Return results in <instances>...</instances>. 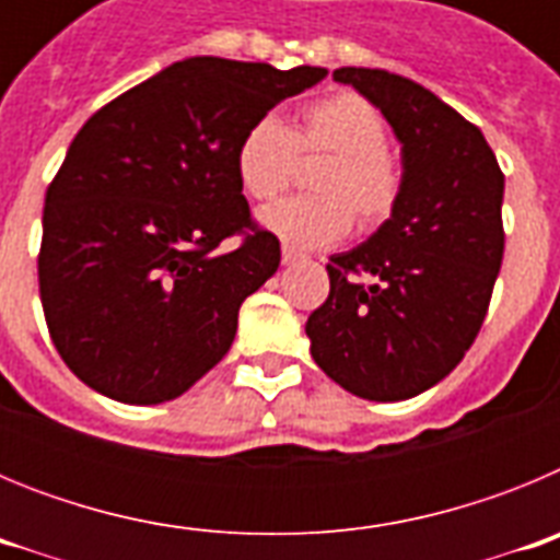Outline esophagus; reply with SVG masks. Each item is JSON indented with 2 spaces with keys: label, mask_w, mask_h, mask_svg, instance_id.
I'll return each mask as SVG.
<instances>
[{
  "label": "esophagus",
  "mask_w": 560,
  "mask_h": 560,
  "mask_svg": "<svg viewBox=\"0 0 560 560\" xmlns=\"http://www.w3.org/2000/svg\"><path fill=\"white\" fill-rule=\"evenodd\" d=\"M296 260H303V252H296V249H291V246L283 244V264L289 266V264H296Z\"/></svg>",
  "instance_id": "esophagus-1"
}]
</instances>
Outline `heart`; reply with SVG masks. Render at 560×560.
I'll list each match as a JSON object with an SVG mask.
<instances>
[{"instance_id":"b5f03b06","label":"heart","mask_w":560,"mask_h":560,"mask_svg":"<svg viewBox=\"0 0 560 560\" xmlns=\"http://www.w3.org/2000/svg\"><path fill=\"white\" fill-rule=\"evenodd\" d=\"M325 162L311 173L316 196H296L260 212L266 230L303 249H323L350 226L373 232L395 215L404 196V165L387 145V122L355 92L314 101L294 128L275 114L257 117L235 148V176L255 201H271L291 185L296 160Z\"/></svg>"}]
</instances>
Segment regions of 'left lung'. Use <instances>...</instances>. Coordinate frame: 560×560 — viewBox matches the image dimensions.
<instances>
[{
    "instance_id": "left-lung-1",
    "label": "left lung",
    "mask_w": 560,
    "mask_h": 560,
    "mask_svg": "<svg viewBox=\"0 0 560 560\" xmlns=\"http://www.w3.org/2000/svg\"><path fill=\"white\" fill-rule=\"evenodd\" d=\"M400 140L404 196L370 241L330 257V294L305 323L325 375L368 400L446 378L491 305L504 252V173L482 131L420 83L341 67Z\"/></svg>"
}]
</instances>
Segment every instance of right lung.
<instances>
[{"instance_id":"add662e5","label":"right lung","mask_w":560,"mask_h":560,"mask_svg":"<svg viewBox=\"0 0 560 560\" xmlns=\"http://www.w3.org/2000/svg\"><path fill=\"white\" fill-rule=\"evenodd\" d=\"M325 75L187 58L83 122L44 199L38 291L52 345L86 387L162 404L224 359L241 303L280 266V241L237 185L235 148Z\"/></svg>"}]
</instances>
